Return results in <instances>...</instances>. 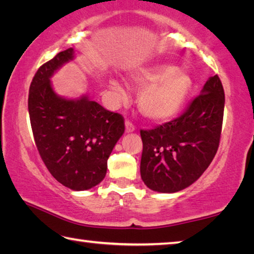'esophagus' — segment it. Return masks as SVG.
Returning a JSON list of instances; mask_svg holds the SVG:
<instances>
[{"mask_svg": "<svg viewBox=\"0 0 254 254\" xmlns=\"http://www.w3.org/2000/svg\"><path fill=\"white\" fill-rule=\"evenodd\" d=\"M134 130H135L134 124H133L131 121H128V120H127V121H126V132L130 133V132H133Z\"/></svg>", "mask_w": 254, "mask_h": 254, "instance_id": "1", "label": "esophagus"}]
</instances>
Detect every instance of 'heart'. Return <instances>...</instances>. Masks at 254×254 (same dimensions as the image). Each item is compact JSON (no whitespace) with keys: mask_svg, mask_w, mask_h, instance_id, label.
Instances as JSON below:
<instances>
[{"mask_svg":"<svg viewBox=\"0 0 254 254\" xmlns=\"http://www.w3.org/2000/svg\"><path fill=\"white\" fill-rule=\"evenodd\" d=\"M128 80L142 87L137 97L141 112L158 122L174 119L182 111L192 87L191 77L171 65L140 67L131 72ZM111 87L122 95V88L117 81L112 80Z\"/></svg>","mask_w":254,"mask_h":254,"instance_id":"obj_1","label":"heart"}]
</instances>
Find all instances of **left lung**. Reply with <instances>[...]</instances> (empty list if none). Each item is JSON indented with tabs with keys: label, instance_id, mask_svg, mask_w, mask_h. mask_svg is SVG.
Instances as JSON below:
<instances>
[{
	"label": "left lung",
	"instance_id": "obj_1",
	"mask_svg": "<svg viewBox=\"0 0 254 254\" xmlns=\"http://www.w3.org/2000/svg\"><path fill=\"white\" fill-rule=\"evenodd\" d=\"M225 95L220 77L206 81L200 94L173 121L141 130V178L154 191L176 192L190 186L220 145Z\"/></svg>",
	"mask_w": 254,
	"mask_h": 254
}]
</instances>
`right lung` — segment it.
<instances>
[{"mask_svg":"<svg viewBox=\"0 0 254 254\" xmlns=\"http://www.w3.org/2000/svg\"><path fill=\"white\" fill-rule=\"evenodd\" d=\"M74 58L68 48L37 70L29 89L32 133L53 177L72 190H86L104 179L107 159L124 133L121 114L83 96L67 100L54 92L50 77Z\"/></svg>","mask_w":254,"mask_h":254,"instance_id":"add662e5","label":"right lung"}]
</instances>
